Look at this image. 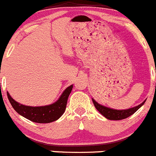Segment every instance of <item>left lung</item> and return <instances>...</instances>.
Returning a JSON list of instances; mask_svg holds the SVG:
<instances>
[{"instance_id": "obj_1", "label": "left lung", "mask_w": 156, "mask_h": 156, "mask_svg": "<svg viewBox=\"0 0 156 156\" xmlns=\"http://www.w3.org/2000/svg\"><path fill=\"white\" fill-rule=\"evenodd\" d=\"M93 103H94L95 108L101 113V114L106 118L107 119L110 120H122L125 119V118H129L131 116L132 114H133L134 113L140 108L141 107L144 105L145 102H142L141 104H140L139 106H135L133 108L128 109V110H113V109L107 108L106 106H101L100 104H98V102H96L94 99H92Z\"/></svg>"}]
</instances>
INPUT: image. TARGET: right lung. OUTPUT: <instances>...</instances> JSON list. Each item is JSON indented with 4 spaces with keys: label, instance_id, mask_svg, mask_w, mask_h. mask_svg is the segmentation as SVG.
<instances>
[{
    "label": "right lung",
    "instance_id": "1",
    "mask_svg": "<svg viewBox=\"0 0 156 156\" xmlns=\"http://www.w3.org/2000/svg\"><path fill=\"white\" fill-rule=\"evenodd\" d=\"M73 85L65 89L55 103L45 106H27L20 104L7 92L9 102L18 114L36 123H50L58 120L65 112L68 98L73 89Z\"/></svg>",
    "mask_w": 156,
    "mask_h": 156
}]
</instances>
